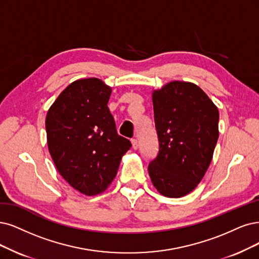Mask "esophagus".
<instances>
[{
    "instance_id": "esophagus-1",
    "label": "esophagus",
    "mask_w": 259,
    "mask_h": 259,
    "mask_svg": "<svg viewBox=\"0 0 259 259\" xmlns=\"http://www.w3.org/2000/svg\"><path fill=\"white\" fill-rule=\"evenodd\" d=\"M131 143H132V148H133V149H138V147H139V142H138V140H137V139H132V140H131Z\"/></svg>"
}]
</instances>
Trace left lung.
I'll list each match as a JSON object with an SVG mask.
<instances>
[{"label":"left lung","instance_id":"left-lung-1","mask_svg":"<svg viewBox=\"0 0 259 259\" xmlns=\"http://www.w3.org/2000/svg\"><path fill=\"white\" fill-rule=\"evenodd\" d=\"M157 157L148 164L152 184L167 197L193 191L211 162L219 111L197 85L174 81L152 93Z\"/></svg>","mask_w":259,"mask_h":259}]
</instances>
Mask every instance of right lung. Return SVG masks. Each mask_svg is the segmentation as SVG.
<instances>
[{"mask_svg":"<svg viewBox=\"0 0 259 259\" xmlns=\"http://www.w3.org/2000/svg\"><path fill=\"white\" fill-rule=\"evenodd\" d=\"M111 92L97 78L76 80L60 94L46 117L48 148L57 170L85 195L109 187L131 147L117 133L108 108Z\"/></svg>","mask_w":259,"mask_h":259,"instance_id":"obj_1","label":"right lung"}]
</instances>
